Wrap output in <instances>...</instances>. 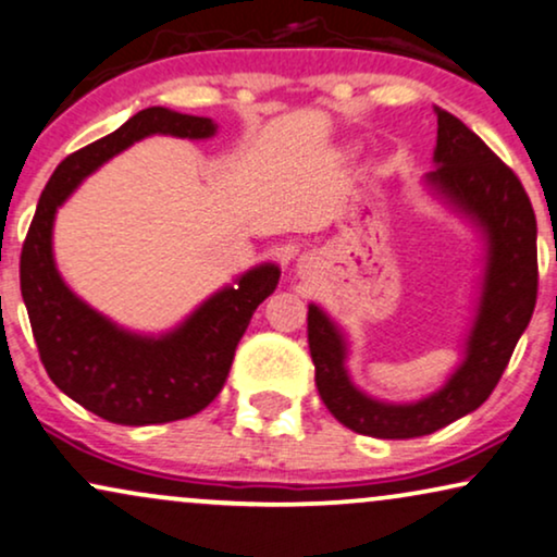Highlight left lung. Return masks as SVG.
Listing matches in <instances>:
<instances>
[{
	"instance_id": "obj_1",
	"label": "left lung",
	"mask_w": 557,
	"mask_h": 557,
	"mask_svg": "<svg viewBox=\"0 0 557 557\" xmlns=\"http://www.w3.org/2000/svg\"><path fill=\"white\" fill-rule=\"evenodd\" d=\"M436 112L434 169L421 180L432 197L470 223L483 244L475 315L462 360L434 393L396 404L357 388L349 339L321 306H308L315 388L336 421L377 440H411L468 417L496 388L537 300V221L517 174L466 123Z\"/></svg>"
}]
</instances>
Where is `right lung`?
Instances as JSON below:
<instances>
[{
	"label": "right lung",
	"mask_w": 557,
	"mask_h": 557,
	"mask_svg": "<svg viewBox=\"0 0 557 557\" xmlns=\"http://www.w3.org/2000/svg\"><path fill=\"white\" fill-rule=\"evenodd\" d=\"M218 123L169 108H146L55 166L40 195L20 257V290L48 377L69 398L123 426L164 424L202 411L226 383L251 315L280 283V267L257 264L206 298L185 321L140 334L84 302L63 283L53 257L55 213L112 157L149 136L202 140Z\"/></svg>",
	"instance_id": "right-lung-1"
}]
</instances>
